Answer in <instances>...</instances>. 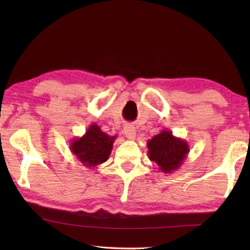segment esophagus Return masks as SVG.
<instances>
[{
    "label": "esophagus",
    "instance_id": "1",
    "mask_svg": "<svg viewBox=\"0 0 250 250\" xmlns=\"http://www.w3.org/2000/svg\"><path fill=\"white\" fill-rule=\"evenodd\" d=\"M124 134L125 135V137H126V139H128V140H131V141L135 140L136 132H135L134 126H132V125H125V129H124Z\"/></svg>",
    "mask_w": 250,
    "mask_h": 250
}]
</instances>
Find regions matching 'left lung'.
<instances>
[{
    "label": "left lung",
    "mask_w": 250,
    "mask_h": 250,
    "mask_svg": "<svg viewBox=\"0 0 250 250\" xmlns=\"http://www.w3.org/2000/svg\"><path fill=\"white\" fill-rule=\"evenodd\" d=\"M148 158L164 174H171L183 166L189 153V145L185 140L174 136L172 131L162 130L147 142Z\"/></svg>",
    "instance_id": "1"
}]
</instances>
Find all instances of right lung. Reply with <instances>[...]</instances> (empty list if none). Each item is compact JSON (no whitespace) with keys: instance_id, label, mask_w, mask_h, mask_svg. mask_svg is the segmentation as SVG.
<instances>
[{"instance_id":"obj_1","label":"right lung","mask_w":250,"mask_h":250,"mask_svg":"<svg viewBox=\"0 0 250 250\" xmlns=\"http://www.w3.org/2000/svg\"><path fill=\"white\" fill-rule=\"evenodd\" d=\"M116 139L117 135L106 134L98 125L92 124L83 136L71 141L70 149L83 167L94 168L108 160Z\"/></svg>"}]
</instances>
